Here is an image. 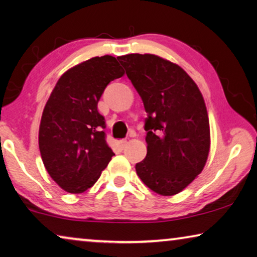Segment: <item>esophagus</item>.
Wrapping results in <instances>:
<instances>
[{"label":"esophagus","mask_w":257,"mask_h":257,"mask_svg":"<svg viewBox=\"0 0 257 257\" xmlns=\"http://www.w3.org/2000/svg\"><path fill=\"white\" fill-rule=\"evenodd\" d=\"M127 143H128L127 140H120V141H117V142H116L117 147H118V148H121V149H123V148L125 147V145H127Z\"/></svg>","instance_id":"esophagus-1"}]
</instances>
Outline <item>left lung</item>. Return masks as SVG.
Masks as SVG:
<instances>
[{"instance_id":"left-lung-1","label":"left lung","mask_w":257,"mask_h":257,"mask_svg":"<svg viewBox=\"0 0 257 257\" xmlns=\"http://www.w3.org/2000/svg\"><path fill=\"white\" fill-rule=\"evenodd\" d=\"M117 60L143 100L147 157L136 164L143 183L162 196L188 187L204 168L210 151V123L204 98L183 69L153 54Z\"/></svg>"}]
</instances>
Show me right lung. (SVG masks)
Listing matches in <instances>:
<instances>
[{"instance_id": "1", "label": "right lung", "mask_w": 257, "mask_h": 257, "mask_svg": "<svg viewBox=\"0 0 257 257\" xmlns=\"http://www.w3.org/2000/svg\"><path fill=\"white\" fill-rule=\"evenodd\" d=\"M123 75L115 57L95 56L67 70L52 91L41 116L39 150L48 174L67 193L91 188L114 156L98 102L106 86Z\"/></svg>"}]
</instances>
